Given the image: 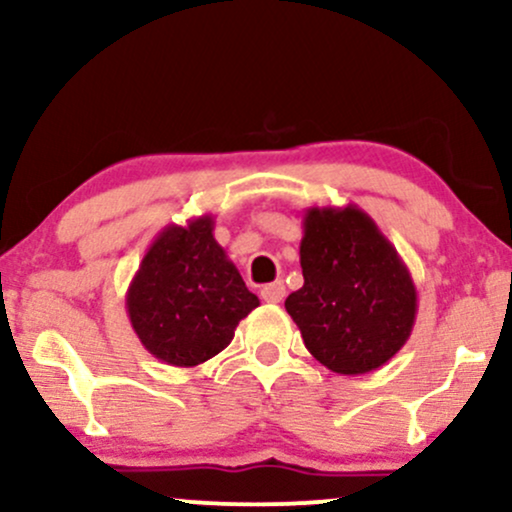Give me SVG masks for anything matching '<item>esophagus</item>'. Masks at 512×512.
<instances>
[{"label": "esophagus", "mask_w": 512, "mask_h": 512, "mask_svg": "<svg viewBox=\"0 0 512 512\" xmlns=\"http://www.w3.org/2000/svg\"><path fill=\"white\" fill-rule=\"evenodd\" d=\"M260 296H262L264 303H281V301H284V296H286V286L281 284V281H274V284L264 286Z\"/></svg>", "instance_id": "1"}]
</instances>
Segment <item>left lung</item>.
<instances>
[{
  "instance_id": "8db88e82",
  "label": "left lung",
  "mask_w": 512,
  "mask_h": 512,
  "mask_svg": "<svg viewBox=\"0 0 512 512\" xmlns=\"http://www.w3.org/2000/svg\"><path fill=\"white\" fill-rule=\"evenodd\" d=\"M301 267L303 286L286 298V313L322 366L363 375L407 344L419 310L414 279L366 211H305Z\"/></svg>"
}]
</instances>
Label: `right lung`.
Masks as SVG:
<instances>
[{
    "mask_svg": "<svg viewBox=\"0 0 512 512\" xmlns=\"http://www.w3.org/2000/svg\"><path fill=\"white\" fill-rule=\"evenodd\" d=\"M127 315L151 356L195 368L231 344L238 322L260 305L214 238V216L170 223L129 281Z\"/></svg>",
    "mask_w": 512,
    "mask_h": 512,
    "instance_id": "1",
    "label": "right lung"
}]
</instances>
